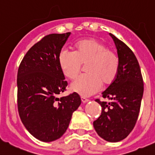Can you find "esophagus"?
I'll list each match as a JSON object with an SVG mask.
<instances>
[{"label":"esophagus","instance_id":"esophagus-1","mask_svg":"<svg viewBox=\"0 0 155 155\" xmlns=\"http://www.w3.org/2000/svg\"><path fill=\"white\" fill-rule=\"evenodd\" d=\"M81 100H82V103H86V102H89V99H86V98H84V97L81 98Z\"/></svg>","mask_w":155,"mask_h":155}]
</instances>
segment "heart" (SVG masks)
<instances>
[{
  "mask_svg": "<svg viewBox=\"0 0 155 155\" xmlns=\"http://www.w3.org/2000/svg\"><path fill=\"white\" fill-rule=\"evenodd\" d=\"M59 66L65 77L70 80L80 73L86 65L87 75L78 78L70 86L82 96H90L100 89L102 83L111 84L118 74L119 59L113 50L94 38H86L75 43L73 53L62 50L58 57Z\"/></svg>",
  "mask_w": 155,
  "mask_h": 155,
  "instance_id": "1",
  "label": "heart"
}]
</instances>
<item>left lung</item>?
<instances>
[{
  "instance_id": "obj_1",
  "label": "left lung",
  "mask_w": 155,
  "mask_h": 155,
  "mask_svg": "<svg viewBox=\"0 0 155 155\" xmlns=\"http://www.w3.org/2000/svg\"><path fill=\"white\" fill-rule=\"evenodd\" d=\"M119 59V69L115 80L102 92L108 102H96L102 107V113L94 121L95 131L104 140L118 142L123 140L134 128L144 92V82L136 56L131 49L113 34Z\"/></svg>"
}]
</instances>
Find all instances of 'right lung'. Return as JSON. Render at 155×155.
Returning <instances> with one entry per match:
<instances>
[{
    "label": "right lung",
    "mask_w": 155,
    "mask_h": 155,
    "mask_svg": "<svg viewBox=\"0 0 155 155\" xmlns=\"http://www.w3.org/2000/svg\"><path fill=\"white\" fill-rule=\"evenodd\" d=\"M71 33L52 34L27 51L17 73V108L27 131L44 142L66 132L81 99L76 92L58 98L67 86L58 57Z\"/></svg>",
    "instance_id": "right-lung-1"
}]
</instances>
